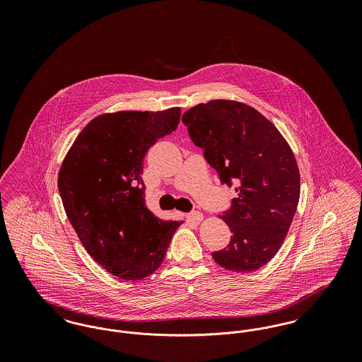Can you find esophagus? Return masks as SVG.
<instances>
[{"label": "esophagus", "instance_id": "34e87169", "mask_svg": "<svg viewBox=\"0 0 362 362\" xmlns=\"http://www.w3.org/2000/svg\"><path fill=\"white\" fill-rule=\"evenodd\" d=\"M186 218H187V221H189V223L199 224V223L204 220V214L199 213V211H194V213L186 214Z\"/></svg>", "mask_w": 362, "mask_h": 362}]
</instances>
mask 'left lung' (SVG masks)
<instances>
[{
  "mask_svg": "<svg viewBox=\"0 0 362 362\" xmlns=\"http://www.w3.org/2000/svg\"><path fill=\"white\" fill-rule=\"evenodd\" d=\"M182 121L221 183H238V198L218 216L232 238L211 257L226 270L255 272L274 258L298 205L300 171L292 148L266 117L236 100L197 104Z\"/></svg>",
  "mask_w": 362,
  "mask_h": 362,
  "instance_id": "8db88e82",
  "label": "left lung"
}]
</instances>
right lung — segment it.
Listing matches in <instances>:
<instances>
[{
	"instance_id": "obj_1",
	"label": "right lung",
	"mask_w": 362,
	"mask_h": 362,
	"mask_svg": "<svg viewBox=\"0 0 362 362\" xmlns=\"http://www.w3.org/2000/svg\"><path fill=\"white\" fill-rule=\"evenodd\" d=\"M180 108L118 111L86 124L58 173L66 216L86 252L126 281L151 276L183 221L157 218L145 205L144 158L177 127Z\"/></svg>"
}]
</instances>
